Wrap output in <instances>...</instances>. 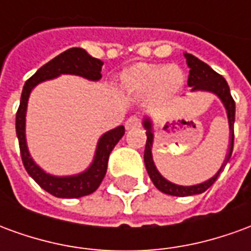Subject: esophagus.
<instances>
[{"label":"esophagus","mask_w":251,"mask_h":251,"mask_svg":"<svg viewBox=\"0 0 251 251\" xmlns=\"http://www.w3.org/2000/svg\"><path fill=\"white\" fill-rule=\"evenodd\" d=\"M141 125V120L137 117V115H131L130 118H127V121L125 122V127L127 130H130V129H134L137 126Z\"/></svg>","instance_id":"1"}]
</instances>
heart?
<instances>
[{"instance_id":"b5f03b06","label":"heart","mask_w":251,"mask_h":251,"mask_svg":"<svg viewBox=\"0 0 251 251\" xmlns=\"http://www.w3.org/2000/svg\"><path fill=\"white\" fill-rule=\"evenodd\" d=\"M125 86L134 93L151 91L157 98H168L183 84V72L175 66L136 64L124 76Z\"/></svg>"}]
</instances>
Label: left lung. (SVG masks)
<instances>
[{"instance_id": "1", "label": "left lung", "mask_w": 251, "mask_h": 251, "mask_svg": "<svg viewBox=\"0 0 251 251\" xmlns=\"http://www.w3.org/2000/svg\"><path fill=\"white\" fill-rule=\"evenodd\" d=\"M185 60L189 67V75H188V86L192 87L191 91H208V93L215 94L218 98L221 99V102L225 106L228 118V127H230V144H228V153H227L225 161L222 164L219 171L216 172L211 179L205 180L200 184L195 185H179L171 183L169 180L164 177L160 174L154 165L152 156V147H153V124L149 117H145L142 121V125L147 130V145H145V152H144V161L147 167L148 175L153 181L154 187L161 191L164 194L172 195V196H191V195H199L210 188L211 185L215 183L218 176L225 169L226 164L231 157L232 147H234V121H235V102L230 93V87L227 84L226 79L219 75L211 68L208 64L199 60L198 57H195L191 53H184Z\"/></svg>"}]
</instances>
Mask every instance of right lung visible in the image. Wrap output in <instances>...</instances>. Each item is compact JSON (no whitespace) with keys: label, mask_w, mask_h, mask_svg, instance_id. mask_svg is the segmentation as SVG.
Segmentation results:
<instances>
[{"label":"right lung","mask_w":251,"mask_h":251,"mask_svg":"<svg viewBox=\"0 0 251 251\" xmlns=\"http://www.w3.org/2000/svg\"><path fill=\"white\" fill-rule=\"evenodd\" d=\"M102 66H103L102 60L90 56L83 48H70L39 68L35 75L25 82L23 88L19 110L16 114V133L19 138L23 164L30 177L44 191L56 198H66V199L82 198L86 195L93 194L98 188L107 171L110 153L114 149L117 142L125 134V127L118 126L100 136L97 144L93 163L82 174L72 175V176H53L43 171L33 161V158L30 157V153L28 151L26 137H25V117H26L28 99L32 90L39 83L55 79L63 74L77 75V76L86 77L88 80L97 82L102 77L100 74Z\"/></svg>","instance_id":"add662e5"}]
</instances>
